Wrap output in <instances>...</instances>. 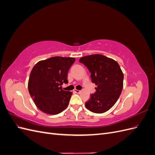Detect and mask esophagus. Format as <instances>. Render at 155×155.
Returning <instances> with one entry per match:
<instances>
[{
  "label": "esophagus",
  "instance_id": "34e87169",
  "mask_svg": "<svg viewBox=\"0 0 155 155\" xmlns=\"http://www.w3.org/2000/svg\"><path fill=\"white\" fill-rule=\"evenodd\" d=\"M74 92H76V93H79V92H80V91H79V90H76V89H75V90H74Z\"/></svg>",
  "mask_w": 155,
  "mask_h": 155
}]
</instances>
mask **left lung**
<instances>
[{
	"mask_svg": "<svg viewBox=\"0 0 155 155\" xmlns=\"http://www.w3.org/2000/svg\"><path fill=\"white\" fill-rule=\"evenodd\" d=\"M91 74L93 83L97 86L96 92L85 102L88 110L94 113L109 110L118 100L123 88L124 74L116 61L104 55H87L79 61Z\"/></svg>",
	"mask_w": 155,
	"mask_h": 155,
	"instance_id": "8db88e82",
	"label": "left lung"
}]
</instances>
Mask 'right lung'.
Instances as JSON below:
<instances>
[{"label": "right lung", "mask_w": 155, "mask_h": 155, "mask_svg": "<svg viewBox=\"0 0 155 155\" xmlns=\"http://www.w3.org/2000/svg\"><path fill=\"white\" fill-rule=\"evenodd\" d=\"M74 58L53 57L37 63L28 81L29 93L36 106L45 113L58 114L68 107L72 92L63 91Z\"/></svg>", "instance_id": "obj_1"}]
</instances>
